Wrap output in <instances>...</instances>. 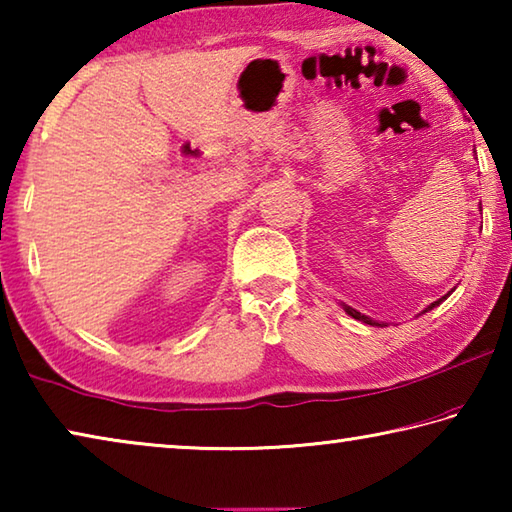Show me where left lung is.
<instances>
[{
  "instance_id": "8db88e82",
  "label": "left lung",
  "mask_w": 512,
  "mask_h": 512,
  "mask_svg": "<svg viewBox=\"0 0 512 512\" xmlns=\"http://www.w3.org/2000/svg\"><path fill=\"white\" fill-rule=\"evenodd\" d=\"M447 296H449V293H447ZM447 296H443V298H438L436 302H431V305L427 307V309H424V311H431L433 307H438L440 305V302H443ZM341 307L345 309V314H348V316H352V318H357V320H361V323H366V325H379L381 327V323H377V320H372V318H368V316H363L361 314V311H357V309H352V307H348V305H343V302H341ZM424 311H422V314H424Z\"/></svg>"
}]
</instances>
